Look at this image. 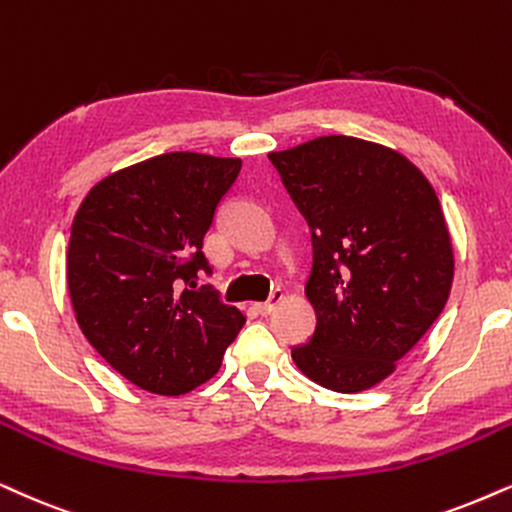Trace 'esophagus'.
<instances>
[{"mask_svg": "<svg viewBox=\"0 0 512 512\" xmlns=\"http://www.w3.org/2000/svg\"><path fill=\"white\" fill-rule=\"evenodd\" d=\"M283 297H286V295H283V290H274V293H271V297H269L267 302H257L255 304V312L262 314V316L271 314L278 307V304L283 302Z\"/></svg>", "mask_w": 512, "mask_h": 512, "instance_id": "34e87169", "label": "esophagus"}]
</instances>
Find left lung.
Segmentation results:
<instances>
[{"instance_id": "left-lung-1", "label": "left lung", "mask_w": 512, "mask_h": 512, "mask_svg": "<svg viewBox=\"0 0 512 512\" xmlns=\"http://www.w3.org/2000/svg\"><path fill=\"white\" fill-rule=\"evenodd\" d=\"M269 160L312 229L316 331L293 347L295 366L333 392L368 390L449 300L454 248L437 193L406 155L345 134Z\"/></svg>"}]
</instances>
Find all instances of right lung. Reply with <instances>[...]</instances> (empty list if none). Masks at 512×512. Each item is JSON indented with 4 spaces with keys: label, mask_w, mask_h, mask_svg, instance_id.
Here are the masks:
<instances>
[{
    "label": "right lung",
    "mask_w": 512,
    "mask_h": 512,
    "mask_svg": "<svg viewBox=\"0 0 512 512\" xmlns=\"http://www.w3.org/2000/svg\"><path fill=\"white\" fill-rule=\"evenodd\" d=\"M241 158L163 153L101 179L68 243V290L84 338L129 383L179 397L222 366L245 316L215 290L203 238Z\"/></svg>",
    "instance_id": "1"
}]
</instances>
